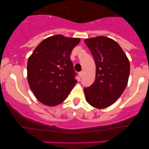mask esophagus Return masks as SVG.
<instances>
[{"label":"esophagus","instance_id":"obj_1","mask_svg":"<svg viewBox=\"0 0 149 149\" xmlns=\"http://www.w3.org/2000/svg\"><path fill=\"white\" fill-rule=\"evenodd\" d=\"M83 73H84V72H83V71L79 72V77H80V78H81V77H82V76H83Z\"/></svg>","mask_w":149,"mask_h":149}]
</instances>
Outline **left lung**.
I'll return each mask as SVG.
<instances>
[{
	"label": "left lung",
	"instance_id": "1",
	"mask_svg": "<svg viewBox=\"0 0 149 149\" xmlns=\"http://www.w3.org/2000/svg\"><path fill=\"white\" fill-rule=\"evenodd\" d=\"M96 66L95 80L84 87L86 101L93 107L104 109L118 100L128 83L130 65L120 45L108 37L86 39Z\"/></svg>",
	"mask_w": 149,
	"mask_h": 149
}]
</instances>
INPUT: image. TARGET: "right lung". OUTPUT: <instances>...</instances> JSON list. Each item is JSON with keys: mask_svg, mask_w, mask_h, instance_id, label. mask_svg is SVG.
<instances>
[{"mask_svg": "<svg viewBox=\"0 0 149 149\" xmlns=\"http://www.w3.org/2000/svg\"><path fill=\"white\" fill-rule=\"evenodd\" d=\"M80 39L52 36L38 45L29 58L28 81L39 101L54 107L63 102L77 81L70 54Z\"/></svg>", "mask_w": 149, "mask_h": 149, "instance_id": "1", "label": "right lung"}]
</instances>
